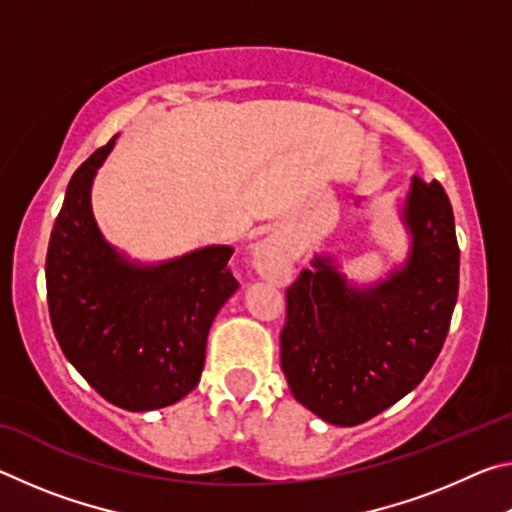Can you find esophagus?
<instances>
[{"label": "esophagus", "mask_w": 512, "mask_h": 512, "mask_svg": "<svg viewBox=\"0 0 512 512\" xmlns=\"http://www.w3.org/2000/svg\"><path fill=\"white\" fill-rule=\"evenodd\" d=\"M253 268L262 280L271 284H287L293 275L291 248L284 237L268 235L253 248Z\"/></svg>", "instance_id": "34e87169"}]
</instances>
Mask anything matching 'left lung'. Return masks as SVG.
<instances>
[{
	"instance_id": "left-lung-1",
	"label": "left lung",
	"mask_w": 512,
	"mask_h": 512,
	"mask_svg": "<svg viewBox=\"0 0 512 512\" xmlns=\"http://www.w3.org/2000/svg\"><path fill=\"white\" fill-rule=\"evenodd\" d=\"M400 219L409 253L386 277L357 284L316 253L287 289L282 372L293 397L329 424L354 427L402 400L449 332L461 250L443 185L411 178Z\"/></svg>"
}]
</instances>
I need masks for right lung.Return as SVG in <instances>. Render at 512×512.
I'll return each mask as SVG.
<instances>
[{
  "label": "right lung",
  "instance_id": "obj_1",
  "mask_svg": "<svg viewBox=\"0 0 512 512\" xmlns=\"http://www.w3.org/2000/svg\"><path fill=\"white\" fill-rule=\"evenodd\" d=\"M117 135L69 180L47 250L51 327L67 361L103 400L155 411L201 381L212 320L239 289L232 246L140 262L103 237L92 185Z\"/></svg>",
  "mask_w": 512,
  "mask_h": 512
}]
</instances>
